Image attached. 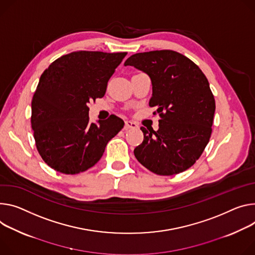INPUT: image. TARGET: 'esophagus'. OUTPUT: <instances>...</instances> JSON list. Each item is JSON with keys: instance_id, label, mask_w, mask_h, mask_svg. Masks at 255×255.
<instances>
[{"instance_id": "esophagus-1", "label": "esophagus", "mask_w": 255, "mask_h": 255, "mask_svg": "<svg viewBox=\"0 0 255 255\" xmlns=\"http://www.w3.org/2000/svg\"><path fill=\"white\" fill-rule=\"evenodd\" d=\"M138 125L136 122H133V121H126L125 122V129L128 130V129H135L137 128Z\"/></svg>"}]
</instances>
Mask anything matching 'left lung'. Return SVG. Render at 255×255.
<instances>
[{"label":"left lung","instance_id":"1","mask_svg":"<svg viewBox=\"0 0 255 255\" xmlns=\"http://www.w3.org/2000/svg\"><path fill=\"white\" fill-rule=\"evenodd\" d=\"M125 66L146 73L152 85L158 130L141 127L143 141L134 149L139 163L156 175L172 176L195 164L210 141L216 103L205 75L190 59L163 50L138 53Z\"/></svg>","mask_w":255,"mask_h":255}]
</instances>
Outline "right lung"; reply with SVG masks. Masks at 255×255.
<instances>
[{"label": "right lung", "instance_id": "1", "mask_svg": "<svg viewBox=\"0 0 255 255\" xmlns=\"http://www.w3.org/2000/svg\"><path fill=\"white\" fill-rule=\"evenodd\" d=\"M126 55L72 52L41 74L31 102V127L36 148L52 169L74 175L94 167L124 127L115 115L90 123L87 104L105 96L109 79Z\"/></svg>", "mask_w": 255, "mask_h": 255}]
</instances>
